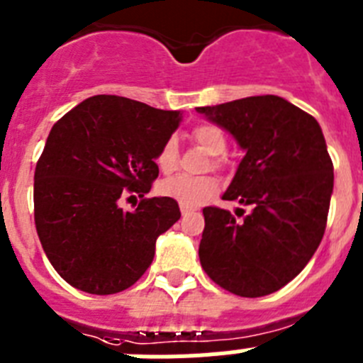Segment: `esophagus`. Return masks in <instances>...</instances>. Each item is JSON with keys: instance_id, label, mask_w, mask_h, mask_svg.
I'll return each mask as SVG.
<instances>
[{"instance_id": "1", "label": "esophagus", "mask_w": 363, "mask_h": 363, "mask_svg": "<svg viewBox=\"0 0 363 363\" xmlns=\"http://www.w3.org/2000/svg\"><path fill=\"white\" fill-rule=\"evenodd\" d=\"M189 214H192V209L191 207H185V205H182V216H189Z\"/></svg>"}]
</instances>
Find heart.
Listing matches in <instances>:
<instances>
[{
	"label": "heart",
	"instance_id": "heart-1",
	"mask_svg": "<svg viewBox=\"0 0 363 363\" xmlns=\"http://www.w3.org/2000/svg\"><path fill=\"white\" fill-rule=\"evenodd\" d=\"M191 138L205 152L211 156H220L227 147V140L223 130L214 123H200L191 130ZM214 165H218V160H214ZM156 165L162 172L169 174L178 165V143L176 140L169 138L162 145V149L156 154ZM220 189L218 179L213 176H201V178H191V176H172V178L163 179L158 191L163 196L172 198L179 205L185 207H198L214 196Z\"/></svg>",
	"mask_w": 363,
	"mask_h": 363
}]
</instances>
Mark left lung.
Instances as JSON below:
<instances>
[{
  "label": "left lung",
  "instance_id": "1",
  "mask_svg": "<svg viewBox=\"0 0 363 363\" xmlns=\"http://www.w3.org/2000/svg\"><path fill=\"white\" fill-rule=\"evenodd\" d=\"M196 111L245 150L223 200L252 209L236 221L229 211L205 207L201 267L238 296L274 293L300 274L325 233L335 174L322 129L272 94Z\"/></svg>",
  "mask_w": 363,
  "mask_h": 363
}]
</instances>
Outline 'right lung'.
I'll return each mask as SVG.
<instances>
[{"label": "right lung", "mask_w": 363, "mask_h": 363, "mask_svg": "<svg viewBox=\"0 0 363 363\" xmlns=\"http://www.w3.org/2000/svg\"><path fill=\"white\" fill-rule=\"evenodd\" d=\"M179 111L121 96L86 98L50 129L34 172V221L57 274L91 294H114L142 278L156 240L182 213L172 198H143L158 178L156 154ZM136 191V211L119 198Z\"/></svg>", "instance_id": "right-lung-1"}]
</instances>
